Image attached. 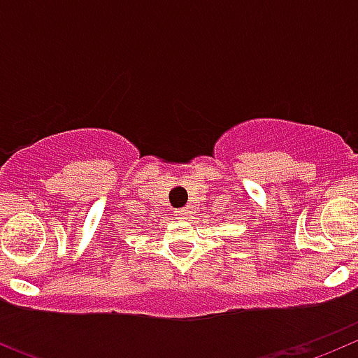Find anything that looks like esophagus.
I'll list each match as a JSON object with an SVG mask.
<instances>
[{"label": "esophagus", "instance_id": "1", "mask_svg": "<svg viewBox=\"0 0 358 358\" xmlns=\"http://www.w3.org/2000/svg\"><path fill=\"white\" fill-rule=\"evenodd\" d=\"M176 215L177 218H181V220H188L189 215H192V210H189V208H182V210H177Z\"/></svg>", "mask_w": 358, "mask_h": 358}]
</instances>
